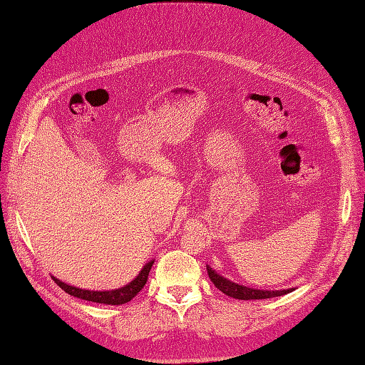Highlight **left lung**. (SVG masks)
I'll list each match as a JSON object with an SVG mask.
<instances>
[{
  "instance_id": "obj_1",
  "label": "left lung",
  "mask_w": 365,
  "mask_h": 365,
  "mask_svg": "<svg viewBox=\"0 0 365 365\" xmlns=\"http://www.w3.org/2000/svg\"><path fill=\"white\" fill-rule=\"evenodd\" d=\"M207 274L210 280L213 282L216 288L224 292L228 297L237 298V300H263V298H272V297H280L291 292L292 289H283V291H260V289H251L247 288V286H242L237 283L230 282L224 277H220L219 274H216L212 268L207 267Z\"/></svg>"
}]
</instances>
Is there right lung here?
I'll list each match as a JSON object with an SVG mask.
<instances>
[{
    "label": "right lung",
    "mask_w": 365,
    "mask_h": 365,
    "mask_svg": "<svg viewBox=\"0 0 365 365\" xmlns=\"http://www.w3.org/2000/svg\"><path fill=\"white\" fill-rule=\"evenodd\" d=\"M152 264H153V260L146 263V267L141 269V272L129 284L123 286V288H120V289H114V291H85V289L74 288V286L63 283V282L58 280L56 277H53V280L61 289H63L65 292L73 295V297L82 298V300H86V302L118 306V304H125V303L130 302L132 298H134L143 289V286H145L148 282Z\"/></svg>",
    "instance_id": "add662e5"
}]
</instances>
